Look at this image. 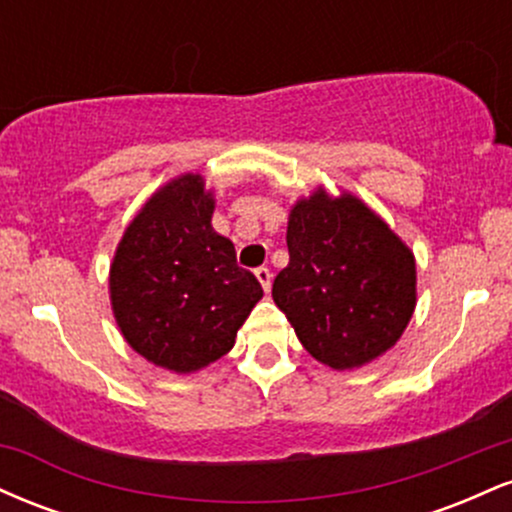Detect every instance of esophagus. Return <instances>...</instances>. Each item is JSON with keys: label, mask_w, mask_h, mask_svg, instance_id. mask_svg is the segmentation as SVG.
<instances>
[{"label": "esophagus", "mask_w": 512, "mask_h": 512, "mask_svg": "<svg viewBox=\"0 0 512 512\" xmlns=\"http://www.w3.org/2000/svg\"><path fill=\"white\" fill-rule=\"evenodd\" d=\"M255 276H257V281H260V284H262L264 293H269V289H272V272H269L267 267H257L255 269Z\"/></svg>", "instance_id": "1"}]
</instances>
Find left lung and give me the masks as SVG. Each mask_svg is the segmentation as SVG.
<instances>
[{
	"label": "left lung",
	"mask_w": 512,
	"mask_h": 512,
	"mask_svg": "<svg viewBox=\"0 0 512 512\" xmlns=\"http://www.w3.org/2000/svg\"><path fill=\"white\" fill-rule=\"evenodd\" d=\"M286 245L272 298L315 361L354 370L399 342L416 308L414 252L363 199L317 185L291 207Z\"/></svg>",
	"instance_id": "left-lung-1"
}]
</instances>
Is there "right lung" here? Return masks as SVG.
Returning <instances> with one entry per match:
<instances>
[{
	"instance_id": "right-lung-1",
	"label": "right lung",
	"mask_w": 512,
	"mask_h": 512,
	"mask_svg": "<svg viewBox=\"0 0 512 512\" xmlns=\"http://www.w3.org/2000/svg\"><path fill=\"white\" fill-rule=\"evenodd\" d=\"M214 207L199 173L168 180L129 221L110 262V305L125 342L178 375L226 356L264 296L211 226Z\"/></svg>"
}]
</instances>
